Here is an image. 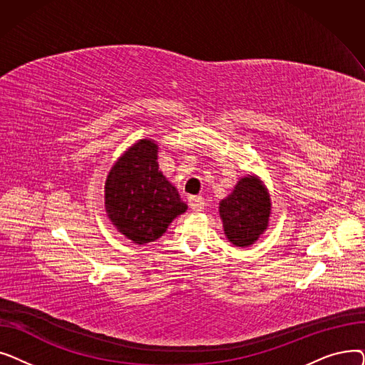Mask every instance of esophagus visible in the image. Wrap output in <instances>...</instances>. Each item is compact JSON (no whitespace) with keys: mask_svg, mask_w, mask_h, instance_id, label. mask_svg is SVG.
<instances>
[{"mask_svg":"<svg viewBox=\"0 0 365 365\" xmlns=\"http://www.w3.org/2000/svg\"><path fill=\"white\" fill-rule=\"evenodd\" d=\"M187 202H189V207L192 208L194 212H201V210H204V205H205V201H204L202 197H189Z\"/></svg>","mask_w":365,"mask_h":365,"instance_id":"obj_1","label":"esophagus"}]
</instances>
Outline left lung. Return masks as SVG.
I'll list each match as a JSON object with an SVG mask.
<instances>
[{
    "label": "left lung",
    "mask_w": 365,
    "mask_h": 365,
    "mask_svg": "<svg viewBox=\"0 0 365 365\" xmlns=\"http://www.w3.org/2000/svg\"><path fill=\"white\" fill-rule=\"evenodd\" d=\"M219 212L227 240L234 245L248 247L257 241L267 226L271 198L256 176H247L220 202Z\"/></svg>",
    "instance_id": "8db88e82"
}]
</instances>
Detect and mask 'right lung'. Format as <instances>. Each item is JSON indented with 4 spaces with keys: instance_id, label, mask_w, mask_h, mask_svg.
<instances>
[{
    "instance_id": "1",
    "label": "right lung",
    "mask_w": 365,
    "mask_h": 365,
    "mask_svg": "<svg viewBox=\"0 0 365 365\" xmlns=\"http://www.w3.org/2000/svg\"><path fill=\"white\" fill-rule=\"evenodd\" d=\"M105 207L110 222L136 244L158 240L187 208L160 171L158 146L148 139L125 150L109 171Z\"/></svg>"
}]
</instances>
